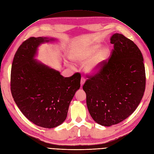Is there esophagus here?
I'll return each instance as SVG.
<instances>
[{"label":"esophagus","mask_w":154,"mask_h":154,"mask_svg":"<svg viewBox=\"0 0 154 154\" xmlns=\"http://www.w3.org/2000/svg\"><path fill=\"white\" fill-rule=\"evenodd\" d=\"M85 82V79L83 77H82V78H81V82H80V84H81V86H82V87L84 85Z\"/></svg>","instance_id":"34e87169"}]
</instances>
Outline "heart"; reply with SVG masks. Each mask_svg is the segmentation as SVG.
I'll return each instance as SVG.
<instances>
[{"mask_svg": "<svg viewBox=\"0 0 154 154\" xmlns=\"http://www.w3.org/2000/svg\"><path fill=\"white\" fill-rule=\"evenodd\" d=\"M100 45H94L83 48H78L73 52L72 59L79 63H85V71L90 75L99 72L108 60L109 50L108 47L100 49Z\"/></svg>", "mask_w": 154, "mask_h": 154, "instance_id": "b5f03b06", "label": "heart"}]
</instances>
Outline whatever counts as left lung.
Instances as JSON below:
<instances>
[{
	"label": "left lung",
	"instance_id": "1",
	"mask_svg": "<svg viewBox=\"0 0 154 154\" xmlns=\"http://www.w3.org/2000/svg\"><path fill=\"white\" fill-rule=\"evenodd\" d=\"M110 43L114 45L110 59L83 86L90 114L103 126L117 124L133 113L146 84L143 57L138 47L118 33L111 37Z\"/></svg>",
	"mask_w": 154,
	"mask_h": 154
}]
</instances>
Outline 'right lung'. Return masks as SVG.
<instances>
[{
    "label": "right lung",
    "mask_w": 154,
    "mask_h": 154,
    "mask_svg": "<svg viewBox=\"0 0 154 154\" xmlns=\"http://www.w3.org/2000/svg\"><path fill=\"white\" fill-rule=\"evenodd\" d=\"M55 39L29 38L14 55L11 72V91L22 113L34 124L54 128L66 119L70 103L80 87V74L64 78L34 58L40 45Z\"/></svg>",
    "instance_id": "1"
}]
</instances>
